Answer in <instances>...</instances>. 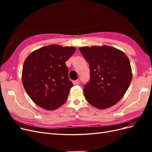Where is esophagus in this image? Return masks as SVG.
<instances>
[{"label":"esophagus","mask_w":152,"mask_h":152,"mask_svg":"<svg viewBox=\"0 0 152 152\" xmlns=\"http://www.w3.org/2000/svg\"><path fill=\"white\" fill-rule=\"evenodd\" d=\"M80 80L79 79H77V80H75V82H74V83H75V84H77V85H79V84H80Z\"/></svg>","instance_id":"esophagus-1"}]
</instances>
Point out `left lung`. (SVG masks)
Wrapping results in <instances>:
<instances>
[{
  "label": "left lung",
  "instance_id": "1",
  "mask_svg": "<svg viewBox=\"0 0 152 152\" xmlns=\"http://www.w3.org/2000/svg\"><path fill=\"white\" fill-rule=\"evenodd\" d=\"M79 50L89 65L90 80L84 87L87 102L99 109L116 104L125 94L132 80L127 56L108 45L82 47Z\"/></svg>",
  "mask_w": 152,
  "mask_h": 152
}]
</instances>
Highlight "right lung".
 Masks as SVG:
<instances>
[{
    "mask_svg": "<svg viewBox=\"0 0 152 152\" xmlns=\"http://www.w3.org/2000/svg\"><path fill=\"white\" fill-rule=\"evenodd\" d=\"M74 47L50 45L31 53L22 71L24 88L39 107L52 110L66 102L73 86L65 62L75 53Z\"/></svg>",
    "mask_w": 152,
    "mask_h": 152,
    "instance_id": "add662e5",
    "label": "right lung"
}]
</instances>
